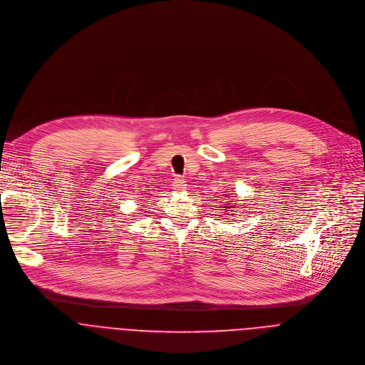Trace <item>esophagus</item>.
Returning <instances> with one entry per match:
<instances>
[{
    "mask_svg": "<svg viewBox=\"0 0 365 365\" xmlns=\"http://www.w3.org/2000/svg\"><path fill=\"white\" fill-rule=\"evenodd\" d=\"M173 187L175 188V190H184L185 187H187V184H185V181H184V178L182 177H175L174 178V181H173Z\"/></svg>",
    "mask_w": 365,
    "mask_h": 365,
    "instance_id": "34e87169",
    "label": "esophagus"
}]
</instances>
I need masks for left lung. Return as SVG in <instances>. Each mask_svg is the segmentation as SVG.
I'll return each instance as SVG.
<instances>
[{
	"label": "left lung",
	"mask_w": 365,
	"mask_h": 365,
	"mask_svg": "<svg viewBox=\"0 0 365 365\" xmlns=\"http://www.w3.org/2000/svg\"><path fill=\"white\" fill-rule=\"evenodd\" d=\"M225 195H226V194H225ZM226 197H227L226 200H229V197H230V195H226ZM237 201H242V200H237ZM222 208H223V210H226V215H237L236 212H239V211H237L239 205H237V202H233V201H230V202H225ZM229 212H231L230 215L228 214Z\"/></svg>",
	"instance_id": "obj_1"
}]
</instances>
